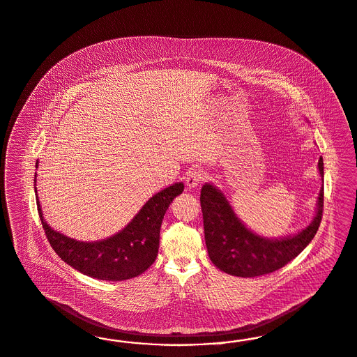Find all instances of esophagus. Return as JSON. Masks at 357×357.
Instances as JSON below:
<instances>
[{
	"label": "esophagus",
	"mask_w": 357,
	"mask_h": 357,
	"mask_svg": "<svg viewBox=\"0 0 357 357\" xmlns=\"http://www.w3.org/2000/svg\"><path fill=\"white\" fill-rule=\"evenodd\" d=\"M202 181H203V172L200 170L192 169L191 172H187V176H185L187 188H195Z\"/></svg>",
	"instance_id": "1"
}]
</instances>
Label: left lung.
Here are the masks:
<instances>
[{"label": "left lung", "mask_w": 357, "mask_h": 357, "mask_svg": "<svg viewBox=\"0 0 357 357\" xmlns=\"http://www.w3.org/2000/svg\"><path fill=\"white\" fill-rule=\"evenodd\" d=\"M323 181V158L318 162ZM324 188L321 185L317 215L303 231L283 238H265L249 231L238 218L222 191L215 185L202 187L200 204L204 222V238L211 261L227 274L252 278L283 268L294 259L317 234L323 216Z\"/></svg>", "instance_id": "obj_1"}]
</instances>
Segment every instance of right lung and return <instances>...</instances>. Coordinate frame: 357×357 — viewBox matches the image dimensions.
<instances>
[{
	"label": "right lung",
	"mask_w": 357,
	"mask_h": 357,
	"mask_svg": "<svg viewBox=\"0 0 357 357\" xmlns=\"http://www.w3.org/2000/svg\"><path fill=\"white\" fill-rule=\"evenodd\" d=\"M183 188L181 182L162 190L149 199L121 232L95 243L76 241L54 231L43 219L37 197L38 213L50 245L64 262L92 278L123 281L142 274L157 259L163 216Z\"/></svg>",
	"instance_id": "1"
}]
</instances>
